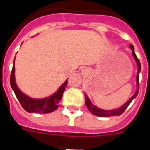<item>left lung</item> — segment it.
I'll return each mask as SVG.
<instances>
[{"mask_svg":"<svg viewBox=\"0 0 150 150\" xmlns=\"http://www.w3.org/2000/svg\"><path fill=\"white\" fill-rule=\"evenodd\" d=\"M130 48L132 50V55L134 57V58H135V61L137 64L138 66V71H137V75H136V85H137V89H136V92H135V93L133 95L132 97H131L129 100L127 101V102L123 105V106H121V107H119L117 109H114V110H103L99 108L98 107H96V106H94L93 103H91L90 100L89 99V97L87 96V95L85 93V103H86V107H88V109L90 112H91L92 114H94V115H96V116L98 117H110V116H119V115H121L122 113H123L127 107H128V105L130 104L132 101L137 96L138 93H139V73L140 71H141V64H140V61L137 58V57L135 55V53L134 51V47H133L132 44H130L129 45Z\"/></svg>","mask_w":150,"mask_h":150,"instance_id":"obj_1","label":"left lung"}]
</instances>
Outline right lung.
Segmentation results:
<instances>
[{"label":"right lung","instance_id":"add662e5","mask_svg":"<svg viewBox=\"0 0 150 150\" xmlns=\"http://www.w3.org/2000/svg\"><path fill=\"white\" fill-rule=\"evenodd\" d=\"M10 84L15 93V96L20 102L22 107L29 113H37V114H48L57 109L58 103L61 101L63 93L68 84V79L59 87L56 93L51 96L43 99H33L23 93L17 86L15 77V60L13 63L12 71L10 77Z\"/></svg>","mask_w":150,"mask_h":150}]
</instances>
